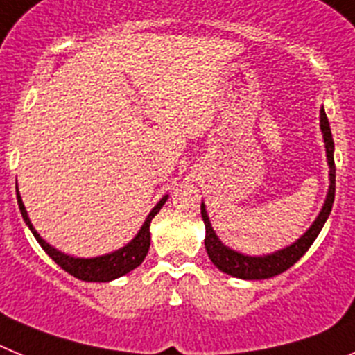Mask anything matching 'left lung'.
<instances>
[{
    "label": "left lung",
    "instance_id": "8db88e82",
    "mask_svg": "<svg viewBox=\"0 0 355 355\" xmlns=\"http://www.w3.org/2000/svg\"><path fill=\"white\" fill-rule=\"evenodd\" d=\"M320 130L322 138H324L325 157H327L329 166L327 196H325L324 205H322L320 212L315 217V221L311 223V226H309L295 242H292V244L286 245V248L277 249V251L269 254H261V257H251V254H244L241 253V251H235V249L228 248L226 244H223L221 239L217 237V233L214 232L212 223H210L209 214H207L205 203L201 201V217H203V223H205L207 254H209L212 263L216 265L221 272L233 277H239V279H267V277H274L277 276V274L285 272L286 269H290V267H292L297 260H301L302 254L311 248V244L315 242V239L318 237L320 230L324 228L329 214L333 210L334 191H336L334 141L324 106L320 107Z\"/></svg>",
    "mask_w": 355,
    "mask_h": 355
}]
</instances>
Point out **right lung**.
Instances as JSON below:
<instances>
[{
	"instance_id": "add662e5",
	"label": "right lung",
	"mask_w": 355,
	"mask_h": 355,
	"mask_svg": "<svg viewBox=\"0 0 355 355\" xmlns=\"http://www.w3.org/2000/svg\"><path fill=\"white\" fill-rule=\"evenodd\" d=\"M17 189V187H15ZM166 201H168V194L161 198L157 201V205L150 210V214L146 216L145 223L141 225V228L138 230V233L134 235V239L130 242H127L123 248L116 249V251H111V253L101 254V257L94 258H79L72 257V254H65L62 251H58L56 248L49 244V242L44 241L40 237V233L33 228L30 221V216L26 212V207L22 203V198L19 194L17 189V203L19 210L22 214V219L26 223L28 228L31 230L33 237L37 239L38 244L42 245V249L53 258L56 263L62 267L65 272H69L70 276L78 277L81 281H95V283H107V281H113L116 277L125 276L127 272L134 270L138 265H141V261L145 260L146 253L150 249V223L159 214V210L162 209Z\"/></svg>"
}]
</instances>
